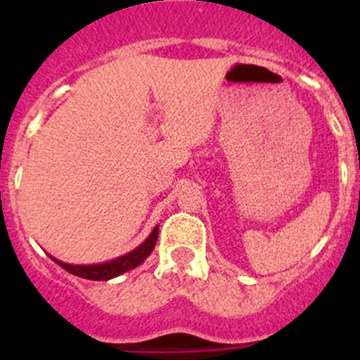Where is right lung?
I'll return each instance as SVG.
<instances>
[{
    "mask_svg": "<svg viewBox=\"0 0 360 360\" xmlns=\"http://www.w3.org/2000/svg\"><path fill=\"white\" fill-rule=\"evenodd\" d=\"M158 240V225L151 231L146 241L142 245H139L135 250L124 254V256L117 257V259H111L106 263H98V265H68V263H63L56 257H52L57 265H61L63 269L68 270L70 274L79 276V278L91 279V281H108L111 278H117V276L128 272V270L135 269V266L141 265L146 257L153 252L155 249V243Z\"/></svg>",
    "mask_w": 360,
    "mask_h": 360,
    "instance_id": "right-lung-1",
    "label": "right lung"
}]
</instances>
